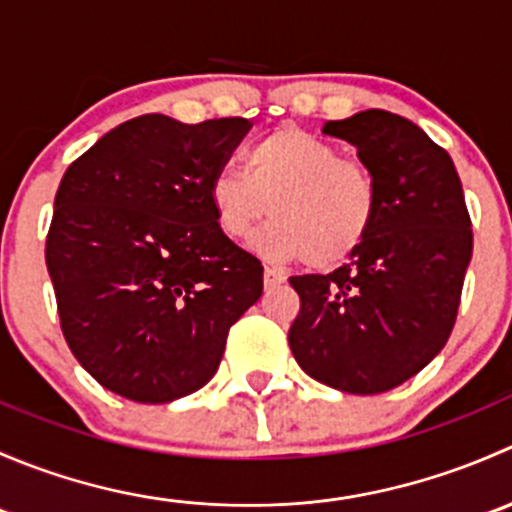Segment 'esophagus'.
<instances>
[{"mask_svg": "<svg viewBox=\"0 0 512 512\" xmlns=\"http://www.w3.org/2000/svg\"><path fill=\"white\" fill-rule=\"evenodd\" d=\"M285 280H287V277L282 275V272L272 270V267H267L265 277H262V282H265V289H275V287L285 285Z\"/></svg>", "mask_w": 512, "mask_h": 512, "instance_id": "1", "label": "esophagus"}]
</instances>
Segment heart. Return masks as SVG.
<instances>
[{
  "label": "heart",
  "instance_id": "1",
  "mask_svg": "<svg viewBox=\"0 0 512 512\" xmlns=\"http://www.w3.org/2000/svg\"><path fill=\"white\" fill-rule=\"evenodd\" d=\"M215 225L227 240L252 237L272 262L307 260L332 270L356 255L379 215V183L364 160L344 158L334 143L282 126L247 148L245 175L220 170L208 185Z\"/></svg>",
  "mask_w": 512,
  "mask_h": 512
}]
</instances>
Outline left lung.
Masks as SVG:
<instances>
[{
	"label": "left lung",
	"instance_id": "1",
	"mask_svg": "<svg viewBox=\"0 0 512 512\" xmlns=\"http://www.w3.org/2000/svg\"><path fill=\"white\" fill-rule=\"evenodd\" d=\"M322 133L374 170L379 215L347 265L289 277L299 294L289 349L332 389L381 394L446 347L473 255L471 215L451 156L409 118L369 108Z\"/></svg>",
	"mask_w": 512,
	"mask_h": 512
}]
</instances>
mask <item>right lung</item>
<instances>
[{"instance_id": "1", "label": "right lung", "mask_w": 512, "mask_h": 512, "mask_svg": "<svg viewBox=\"0 0 512 512\" xmlns=\"http://www.w3.org/2000/svg\"><path fill=\"white\" fill-rule=\"evenodd\" d=\"M250 126L146 113L66 168L46 267L66 344L103 389L138 404L193 394L260 299L262 262L220 232L208 200Z\"/></svg>"}]
</instances>
